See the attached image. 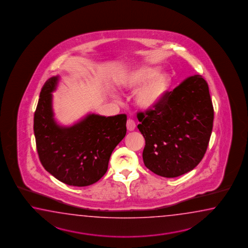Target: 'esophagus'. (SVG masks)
Returning a JSON list of instances; mask_svg holds the SVG:
<instances>
[{
	"label": "esophagus",
	"instance_id": "obj_1",
	"mask_svg": "<svg viewBox=\"0 0 248 248\" xmlns=\"http://www.w3.org/2000/svg\"><path fill=\"white\" fill-rule=\"evenodd\" d=\"M126 128H127L128 131L135 130V128H136V123H135V122H134L133 120H130V119L127 120V122H126Z\"/></svg>",
	"mask_w": 248,
	"mask_h": 248
}]
</instances>
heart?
Instances as JSON below:
<instances>
[{
  "mask_svg": "<svg viewBox=\"0 0 248 248\" xmlns=\"http://www.w3.org/2000/svg\"><path fill=\"white\" fill-rule=\"evenodd\" d=\"M171 82L169 74L158 72L155 66H141L126 73L121 80V89L131 91L135 89L134 102L138 107L153 109L163 99Z\"/></svg>",
  "mask_w": 248,
  "mask_h": 248,
  "instance_id": "heart-1",
  "label": "heart"
}]
</instances>
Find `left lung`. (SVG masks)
<instances>
[{
  "label": "left lung",
  "mask_w": 248,
  "mask_h": 248,
  "mask_svg": "<svg viewBox=\"0 0 248 248\" xmlns=\"http://www.w3.org/2000/svg\"><path fill=\"white\" fill-rule=\"evenodd\" d=\"M137 119L145 139V167L167 178L186 174L201 162L210 140L214 107L208 85L201 75L190 76Z\"/></svg>",
  "instance_id": "1"
}]
</instances>
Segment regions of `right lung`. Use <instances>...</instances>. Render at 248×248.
<instances>
[{
	"mask_svg": "<svg viewBox=\"0 0 248 248\" xmlns=\"http://www.w3.org/2000/svg\"><path fill=\"white\" fill-rule=\"evenodd\" d=\"M58 79L54 76L43 85L34 112L39 158L49 174L65 185H93L105 175L112 151L126 136V115L92 113L73 126H59L54 119L51 94Z\"/></svg>",
	"mask_w": 248,
	"mask_h": 248,
	"instance_id": "right-lung-1",
	"label": "right lung"
}]
</instances>
